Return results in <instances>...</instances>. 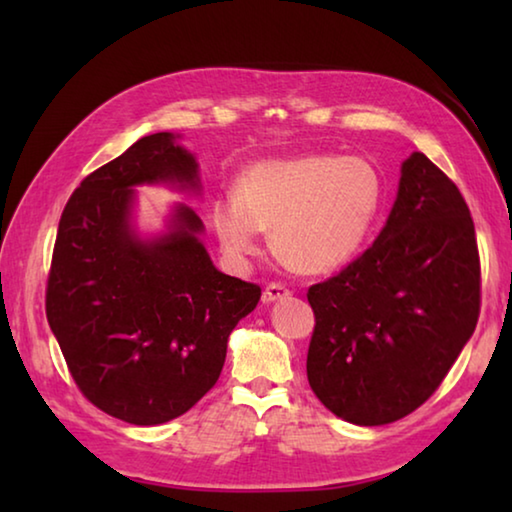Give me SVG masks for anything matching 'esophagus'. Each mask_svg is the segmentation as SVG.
<instances>
[{
	"label": "esophagus",
	"instance_id": "1",
	"mask_svg": "<svg viewBox=\"0 0 512 512\" xmlns=\"http://www.w3.org/2000/svg\"><path fill=\"white\" fill-rule=\"evenodd\" d=\"M291 291L284 287V284H277V282H271L268 287L264 289L262 293V300L264 302H275V300H282V298H289Z\"/></svg>",
	"mask_w": 512,
	"mask_h": 512
}]
</instances>
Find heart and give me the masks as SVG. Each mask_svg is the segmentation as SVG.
<instances>
[{"instance_id": "heart-1", "label": "heart", "mask_w": 512, "mask_h": 512, "mask_svg": "<svg viewBox=\"0 0 512 512\" xmlns=\"http://www.w3.org/2000/svg\"><path fill=\"white\" fill-rule=\"evenodd\" d=\"M381 205L379 171L368 160L300 155L268 160L241 173L235 201H219L212 225L223 253L246 262L259 232L298 273L336 271L359 253Z\"/></svg>"}]
</instances>
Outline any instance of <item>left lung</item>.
<instances>
[{
  "label": "left lung",
  "mask_w": 512,
  "mask_h": 512,
  "mask_svg": "<svg viewBox=\"0 0 512 512\" xmlns=\"http://www.w3.org/2000/svg\"><path fill=\"white\" fill-rule=\"evenodd\" d=\"M307 300L318 400L361 427L413 413L443 384L481 311L474 221L458 187L411 153L379 237Z\"/></svg>",
  "instance_id": "8db88e82"
}]
</instances>
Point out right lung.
<instances>
[{"label": "right lung", "mask_w": 512, "mask_h": 512, "mask_svg": "<svg viewBox=\"0 0 512 512\" xmlns=\"http://www.w3.org/2000/svg\"><path fill=\"white\" fill-rule=\"evenodd\" d=\"M198 189L196 158L155 133L74 189L47 277V320L69 375L97 409L140 427L187 413L221 375L228 336L262 289L216 271L203 221L178 205L167 235L131 225L133 187Z\"/></svg>", "instance_id": "1"}]
</instances>
